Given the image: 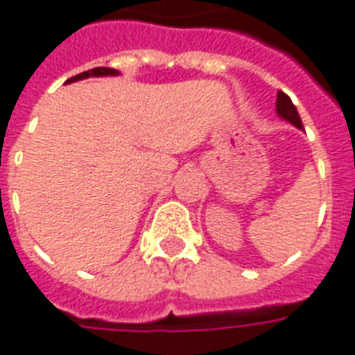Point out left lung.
I'll use <instances>...</instances> for the list:
<instances>
[{"mask_svg":"<svg viewBox=\"0 0 355 355\" xmlns=\"http://www.w3.org/2000/svg\"><path fill=\"white\" fill-rule=\"evenodd\" d=\"M275 112H277V116L283 117L285 121H289V123L295 125L297 129H302V121H300V116H298L295 104L291 102L289 96L283 93V91H279V93H277V101H275Z\"/></svg>","mask_w":355,"mask_h":355,"instance_id":"left-lung-1","label":"left lung"}]
</instances>
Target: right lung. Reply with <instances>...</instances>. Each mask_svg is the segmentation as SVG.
<instances>
[{
  "mask_svg": "<svg viewBox=\"0 0 355 355\" xmlns=\"http://www.w3.org/2000/svg\"><path fill=\"white\" fill-rule=\"evenodd\" d=\"M117 70H114V68H104V66H101V68H93V70H87V72H81L78 73V76H73V78H70V80L66 81V83H70V81H80V80H85V78H101V76H117Z\"/></svg>",
  "mask_w": 355,
  "mask_h": 355,
  "instance_id": "1",
  "label": "right lung"
}]
</instances>
